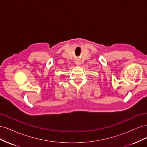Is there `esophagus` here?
<instances>
[{
    "instance_id": "obj_1",
    "label": "esophagus",
    "mask_w": 147,
    "mask_h": 147,
    "mask_svg": "<svg viewBox=\"0 0 147 147\" xmlns=\"http://www.w3.org/2000/svg\"><path fill=\"white\" fill-rule=\"evenodd\" d=\"M75 64H76V65H80V63H79V62H76V63H75Z\"/></svg>"
}]
</instances>
